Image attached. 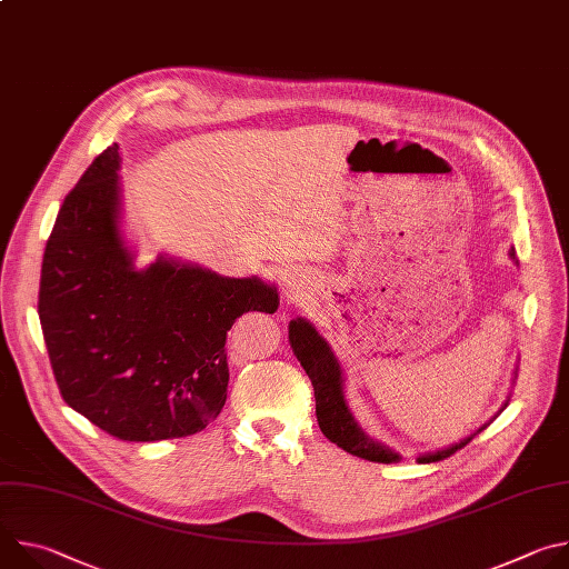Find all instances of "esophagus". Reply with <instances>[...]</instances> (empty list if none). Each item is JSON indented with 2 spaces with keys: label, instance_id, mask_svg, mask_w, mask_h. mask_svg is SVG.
I'll use <instances>...</instances> for the list:
<instances>
[{
  "label": "esophagus",
  "instance_id": "1",
  "mask_svg": "<svg viewBox=\"0 0 569 569\" xmlns=\"http://www.w3.org/2000/svg\"><path fill=\"white\" fill-rule=\"evenodd\" d=\"M283 286H286V288H283V290H286L283 295H286V299H288L290 303L301 301V297H303V288H301V283H299L295 277H288Z\"/></svg>",
  "mask_w": 569,
  "mask_h": 569
}]
</instances>
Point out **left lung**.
<instances>
[{"instance_id": "8db88e82", "label": "left lung", "mask_w": 569, "mask_h": 569, "mask_svg": "<svg viewBox=\"0 0 569 569\" xmlns=\"http://www.w3.org/2000/svg\"><path fill=\"white\" fill-rule=\"evenodd\" d=\"M509 257L518 263L516 250H511ZM288 338H290V347H292L297 360L301 362L303 371L308 373V378L312 382L315 415H317V423H319V430L323 432V437H327L331 443H336L338 448L347 450L349 455H356V457L367 459V461H378V463L398 461L400 455H396L389 448L369 439L362 432V428L358 426V421L353 419L349 405H347V398H345L342 367H340L333 349L329 347V342L317 333L312 323L306 321L303 317L292 319L290 327H288ZM516 378H518V369H516ZM507 405H509V398L502 405V410L507 408ZM486 426H489V423H486ZM486 426H481L477 432H481ZM475 435L461 439L459 443H455L450 448L421 455L417 461L419 463L441 461V459L455 455L457 450H461L466 443H470Z\"/></svg>"}]
</instances>
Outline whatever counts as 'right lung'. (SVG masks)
Listing matches in <instances>:
<instances>
[{
	"label": "right lung",
	"mask_w": 569,
	"mask_h": 569,
	"mask_svg": "<svg viewBox=\"0 0 569 569\" xmlns=\"http://www.w3.org/2000/svg\"><path fill=\"white\" fill-rule=\"evenodd\" d=\"M119 146L64 198L47 240L38 315L71 410L121 441L204 430L227 400V331L274 312L277 288L159 257L146 270L121 233Z\"/></svg>",
	"instance_id": "add662e5"
}]
</instances>
